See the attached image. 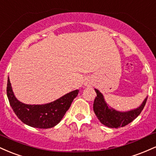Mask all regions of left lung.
Returning <instances> with one entry per match:
<instances>
[{"mask_svg": "<svg viewBox=\"0 0 156 156\" xmlns=\"http://www.w3.org/2000/svg\"><path fill=\"white\" fill-rule=\"evenodd\" d=\"M97 97L93 104V110L100 122L105 126L112 128L124 127L136 118L141 114L146 104L147 97L136 108L128 112H119L107 104L103 94L98 89H94Z\"/></svg>", "mask_w": 156, "mask_h": 156, "instance_id": "1", "label": "left lung"}]
</instances>
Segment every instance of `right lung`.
Masks as SVG:
<instances>
[{"label": "right lung", "mask_w": 156, "mask_h": 156, "mask_svg": "<svg viewBox=\"0 0 156 156\" xmlns=\"http://www.w3.org/2000/svg\"><path fill=\"white\" fill-rule=\"evenodd\" d=\"M6 92L11 107L17 117L24 124L33 128L46 129L53 128L60 122L70 107L74 98L78 95L79 90L76 89L72 91L58 99L46 104H25L16 98L9 78H8Z\"/></svg>", "instance_id": "1"}]
</instances>
